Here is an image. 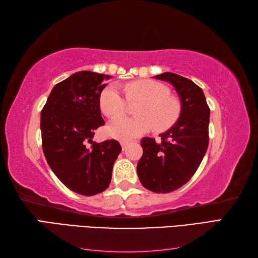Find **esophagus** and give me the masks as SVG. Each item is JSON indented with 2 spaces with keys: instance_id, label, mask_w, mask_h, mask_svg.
Listing matches in <instances>:
<instances>
[{
  "instance_id": "1",
  "label": "esophagus",
  "mask_w": 258,
  "mask_h": 258,
  "mask_svg": "<svg viewBox=\"0 0 258 258\" xmlns=\"http://www.w3.org/2000/svg\"><path fill=\"white\" fill-rule=\"evenodd\" d=\"M128 142H126V141H122V142H120V145H122V149L123 150H126V149H127V146H128Z\"/></svg>"
}]
</instances>
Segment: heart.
<instances>
[{"mask_svg":"<svg viewBox=\"0 0 258 258\" xmlns=\"http://www.w3.org/2000/svg\"><path fill=\"white\" fill-rule=\"evenodd\" d=\"M123 91L128 101H141L135 109L136 117L118 116L108 125V134L114 139L130 141L154 127L164 132L177 122L180 103L169 95L167 87L155 81H136L125 84ZM100 107L109 117L120 115L125 100L115 85H108L100 94Z\"/></svg>","mask_w":258,"mask_h":258,"instance_id":"1","label":"heart"}]
</instances>
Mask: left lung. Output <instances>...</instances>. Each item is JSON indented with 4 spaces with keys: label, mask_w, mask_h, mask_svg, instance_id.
<instances>
[{
    "label": "left lung",
    "mask_w": 258,
    "mask_h": 258,
    "mask_svg": "<svg viewBox=\"0 0 258 258\" xmlns=\"http://www.w3.org/2000/svg\"><path fill=\"white\" fill-rule=\"evenodd\" d=\"M155 79L169 82L180 98V115L162 142L144 138L143 155L138 164L142 185L154 193H169L182 187L199 168L208 146L210 107L202 89L183 76L163 73Z\"/></svg>",
    "instance_id": "left-lung-1"
}]
</instances>
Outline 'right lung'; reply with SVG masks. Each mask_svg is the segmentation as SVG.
<instances>
[{
	"instance_id": "1",
	"label": "right lung",
	"mask_w": 258,
	"mask_h": 258,
	"mask_svg": "<svg viewBox=\"0 0 258 258\" xmlns=\"http://www.w3.org/2000/svg\"><path fill=\"white\" fill-rule=\"evenodd\" d=\"M109 75L74 73L53 87L41 112L42 147L56 177L75 193L92 196L105 190L122 151L115 140L93 142L104 125L100 94ZM91 144V147L87 145Z\"/></svg>"
}]
</instances>
